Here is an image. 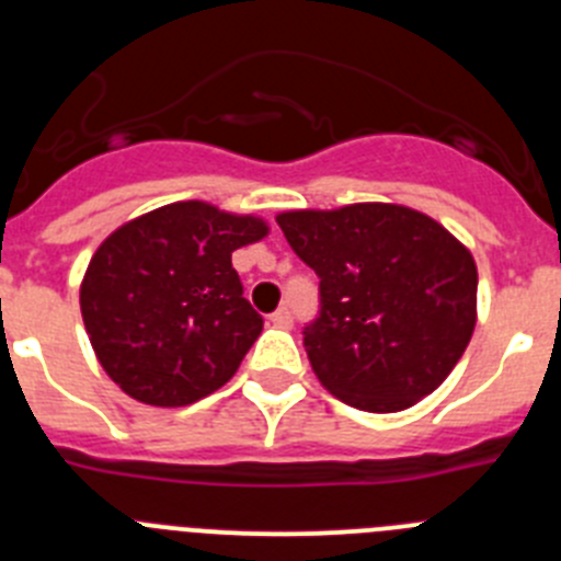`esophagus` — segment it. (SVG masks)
Returning a JSON list of instances; mask_svg holds the SVG:
<instances>
[{
    "instance_id": "esophagus-1",
    "label": "esophagus",
    "mask_w": 561,
    "mask_h": 561,
    "mask_svg": "<svg viewBox=\"0 0 561 561\" xmlns=\"http://www.w3.org/2000/svg\"><path fill=\"white\" fill-rule=\"evenodd\" d=\"M270 323L275 325V329H291V323H295V317H291V311L286 309V306H280V309H277L275 314H270Z\"/></svg>"
}]
</instances>
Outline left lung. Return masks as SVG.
Instances as JSON below:
<instances>
[{
  "label": "left lung",
  "mask_w": 561,
  "mask_h": 561,
  "mask_svg": "<svg viewBox=\"0 0 561 561\" xmlns=\"http://www.w3.org/2000/svg\"><path fill=\"white\" fill-rule=\"evenodd\" d=\"M277 225L320 277L304 345L325 390L356 410L396 413L447 379L478 311V266L458 238L381 202L280 213Z\"/></svg>",
  "instance_id": "left-lung-1"
}]
</instances>
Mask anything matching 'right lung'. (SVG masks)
<instances>
[{
    "instance_id": "add662e5",
    "label": "right lung",
    "mask_w": 561,
    "mask_h": 561,
    "mask_svg": "<svg viewBox=\"0 0 561 561\" xmlns=\"http://www.w3.org/2000/svg\"><path fill=\"white\" fill-rule=\"evenodd\" d=\"M264 236L261 219L176 202L98 247L81 284L83 325L131 399L185 408L232 379L264 331L232 252Z\"/></svg>"
}]
</instances>
